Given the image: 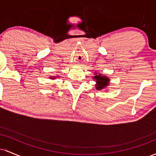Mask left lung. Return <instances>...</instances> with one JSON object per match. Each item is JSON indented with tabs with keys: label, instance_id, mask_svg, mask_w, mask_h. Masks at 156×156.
Here are the masks:
<instances>
[{
	"label": "left lung",
	"instance_id": "8db88e82",
	"mask_svg": "<svg viewBox=\"0 0 156 156\" xmlns=\"http://www.w3.org/2000/svg\"><path fill=\"white\" fill-rule=\"evenodd\" d=\"M97 74V73H96ZM95 74V75H96ZM94 78H95L97 80V86L96 89L98 90H101V89L105 88V87L108 85V81L109 79L107 77L105 76H102L101 74L99 76H95L94 77Z\"/></svg>",
	"mask_w": 156,
	"mask_h": 156
}]
</instances>
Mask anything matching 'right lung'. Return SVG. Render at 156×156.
I'll return each mask as SVG.
<instances>
[{"instance_id": "1", "label": "right lung", "mask_w": 156, "mask_h": 156, "mask_svg": "<svg viewBox=\"0 0 156 156\" xmlns=\"http://www.w3.org/2000/svg\"><path fill=\"white\" fill-rule=\"evenodd\" d=\"M53 78H55V77H53V78H52V79H53Z\"/></svg>"}]
</instances>
